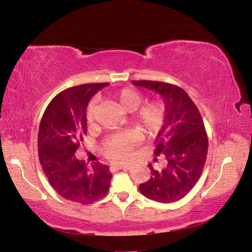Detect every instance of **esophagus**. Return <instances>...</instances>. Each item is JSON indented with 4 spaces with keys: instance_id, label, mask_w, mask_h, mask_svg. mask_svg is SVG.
Wrapping results in <instances>:
<instances>
[{
    "instance_id": "1",
    "label": "esophagus",
    "mask_w": 252,
    "mask_h": 252,
    "mask_svg": "<svg viewBox=\"0 0 252 252\" xmlns=\"http://www.w3.org/2000/svg\"><path fill=\"white\" fill-rule=\"evenodd\" d=\"M113 168H116L118 170H129L131 167L130 165H113Z\"/></svg>"
}]
</instances>
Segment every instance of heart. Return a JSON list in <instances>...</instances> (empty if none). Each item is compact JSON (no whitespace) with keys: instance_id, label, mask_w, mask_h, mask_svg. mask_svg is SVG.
<instances>
[{"instance_id":"1","label":"heart","mask_w":252,"mask_h":252,"mask_svg":"<svg viewBox=\"0 0 252 252\" xmlns=\"http://www.w3.org/2000/svg\"><path fill=\"white\" fill-rule=\"evenodd\" d=\"M110 97L126 112H132L131 120L144 134L155 136L159 133L165 120V106L161 101H150L142 105V93L134 89H120L110 94ZM96 103L93 100L87 108V120L93 121ZM141 140V134L135 130H129L121 133L112 134L103 144V155L117 163L129 162L133 155L136 144Z\"/></svg>"}]
</instances>
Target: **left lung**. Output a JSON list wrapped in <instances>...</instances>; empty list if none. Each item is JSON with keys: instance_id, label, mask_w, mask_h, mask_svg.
Instances as JSON below:
<instances>
[{"instance_id": "left-lung-1", "label": "left lung", "mask_w": 252, "mask_h": 252, "mask_svg": "<svg viewBox=\"0 0 252 252\" xmlns=\"http://www.w3.org/2000/svg\"><path fill=\"white\" fill-rule=\"evenodd\" d=\"M132 84L157 92L165 106L164 125L156 138L155 150L157 157L165 158V165L155 170L149 164L152 176L139 189L153 201L176 202L190 192L202 173L208 153L203 120L188 93L177 85L146 80Z\"/></svg>"}]
</instances>
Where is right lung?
Wrapping results in <instances>:
<instances>
[{
    "mask_svg": "<svg viewBox=\"0 0 252 252\" xmlns=\"http://www.w3.org/2000/svg\"><path fill=\"white\" fill-rule=\"evenodd\" d=\"M109 83L72 87L50 102L42 117L37 147L39 159L51 187L62 198L89 204L108 193L111 174L108 165L95 162L87 168L75 158L87 134V106L91 97Z\"/></svg>",
    "mask_w": 252,
    "mask_h": 252,
    "instance_id": "obj_1",
    "label": "right lung"
}]
</instances>
